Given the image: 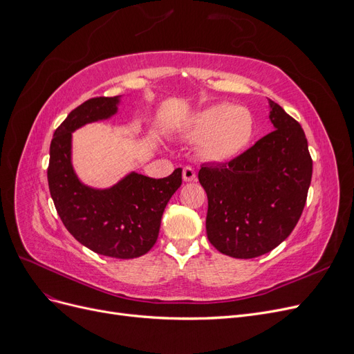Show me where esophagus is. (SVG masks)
Instances as JSON below:
<instances>
[{
  "label": "esophagus",
  "mask_w": 354,
  "mask_h": 354,
  "mask_svg": "<svg viewBox=\"0 0 354 354\" xmlns=\"http://www.w3.org/2000/svg\"><path fill=\"white\" fill-rule=\"evenodd\" d=\"M183 180L185 181H195L196 180V173L192 167H185L183 168Z\"/></svg>",
  "instance_id": "1"
}]
</instances>
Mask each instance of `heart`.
<instances>
[{"label": "heart", "instance_id": "obj_1", "mask_svg": "<svg viewBox=\"0 0 354 354\" xmlns=\"http://www.w3.org/2000/svg\"><path fill=\"white\" fill-rule=\"evenodd\" d=\"M254 116L243 106L217 103L198 112L187 127V137L199 140V153L211 162H229L252 140Z\"/></svg>", "mask_w": 354, "mask_h": 354}]
</instances>
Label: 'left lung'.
<instances>
[{
	"instance_id": "obj_1",
	"label": "left lung",
	"mask_w": 354,
	"mask_h": 354,
	"mask_svg": "<svg viewBox=\"0 0 354 354\" xmlns=\"http://www.w3.org/2000/svg\"><path fill=\"white\" fill-rule=\"evenodd\" d=\"M274 131L227 164L203 165L207 234L233 259H255L282 243L301 217L312 181L307 138L292 116L269 99Z\"/></svg>"
}]
</instances>
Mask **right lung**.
<instances>
[{"mask_svg": "<svg viewBox=\"0 0 354 354\" xmlns=\"http://www.w3.org/2000/svg\"><path fill=\"white\" fill-rule=\"evenodd\" d=\"M120 102L121 95L94 97L66 116L53 136L47 177L59 217L72 236L100 255L128 260L155 245L167 203L181 186V168L165 178L133 171L106 189L82 183L72 165V133L109 120Z\"/></svg>", "mask_w": 354, "mask_h": 354, "instance_id": "add662e5", "label": "right lung"}]
</instances>
